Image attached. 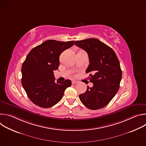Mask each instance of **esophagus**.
Returning <instances> with one entry per match:
<instances>
[{"label":"esophagus","instance_id":"esophagus-1","mask_svg":"<svg viewBox=\"0 0 146 146\" xmlns=\"http://www.w3.org/2000/svg\"><path fill=\"white\" fill-rule=\"evenodd\" d=\"M78 82L77 81H76V80H72V84H76V83H78Z\"/></svg>","mask_w":146,"mask_h":146}]
</instances>
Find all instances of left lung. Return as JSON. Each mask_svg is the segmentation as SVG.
Wrapping results in <instances>:
<instances>
[{
	"label": "left lung",
	"mask_w": 146,
	"mask_h": 146,
	"mask_svg": "<svg viewBox=\"0 0 146 146\" xmlns=\"http://www.w3.org/2000/svg\"><path fill=\"white\" fill-rule=\"evenodd\" d=\"M75 44L88 54L90 81L93 87L79 95L86 107L98 110L108 105L117 94L122 78L119 62L114 50L99 40L90 38L75 41Z\"/></svg>",
	"instance_id": "1"
}]
</instances>
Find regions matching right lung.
<instances>
[{
  "label": "right lung",
  "mask_w": 146,
  "mask_h": 146,
  "mask_svg": "<svg viewBox=\"0 0 146 146\" xmlns=\"http://www.w3.org/2000/svg\"><path fill=\"white\" fill-rule=\"evenodd\" d=\"M74 44V41H45L28 54L22 66V85L29 99L43 108L52 107L62 98L72 81L55 82L54 70L59 66L60 54Z\"/></svg>",
  "instance_id": "add662e5"
}]
</instances>
